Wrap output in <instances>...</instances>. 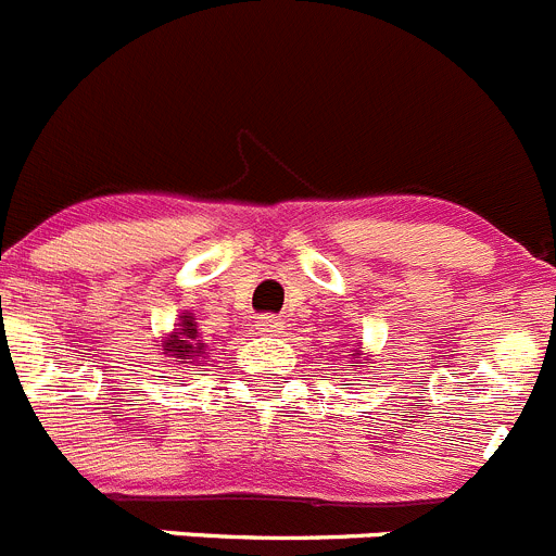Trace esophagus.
I'll use <instances>...</instances> for the list:
<instances>
[{
  "instance_id": "esophagus-1",
  "label": "esophagus",
  "mask_w": 556,
  "mask_h": 556,
  "mask_svg": "<svg viewBox=\"0 0 556 556\" xmlns=\"http://www.w3.org/2000/svg\"><path fill=\"white\" fill-rule=\"evenodd\" d=\"M254 329L261 331V334H279L285 329V324L277 315H261V318L254 320Z\"/></svg>"
}]
</instances>
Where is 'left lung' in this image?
<instances>
[{"mask_svg":"<svg viewBox=\"0 0 556 556\" xmlns=\"http://www.w3.org/2000/svg\"><path fill=\"white\" fill-rule=\"evenodd\" d=\"M349 359H351V367H354V370H362V367H365V365H367L365 354H362V351H359V349L349 351Z\"/></svg>","mask_w":556,"mask_h":556,"instance_id":"1","label":"left lung"}]
</instances>
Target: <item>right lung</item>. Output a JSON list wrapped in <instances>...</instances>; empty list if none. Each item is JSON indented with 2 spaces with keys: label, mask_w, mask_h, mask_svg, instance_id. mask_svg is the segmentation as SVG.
Wrapping results in <instances>:
<instances>
[{
  "label": "right lung",
  "mask_w": 556,
  "mask_h": 556,
  "mask_svg": "<svg viewBox=\"0 0 556 556\" xmlns=\"http://www.w3.org/2000/svg\"><path fill=\"white\" fill-rule=\"evenodd\" d=\"M159 354L164 362H175V365H191L205 370L207 365V342L200 337V329H197L194 313H180L178 324L169 331L167 337L159 340Z\"/></svg>",
  "instance_id": "obj_1"
}]
</instances>
